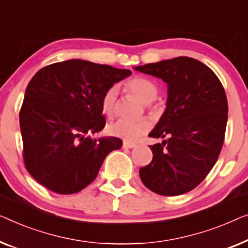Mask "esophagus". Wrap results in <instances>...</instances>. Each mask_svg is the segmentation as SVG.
Segmentation results:
<instances>
[{
  "mask_svg": "<svg viewBox=\"0 0 248 248\" xmlns=\"http://www.w3.org/2000/svg\"><path fill=\"white\" fill-rule=\"evenodd\" d=\"M124 148H135L136 147V144L135 142H129V141H124Z\"/></svg>",
  "mask_w": 248,
  "mask_h": 248,
  "instance_id": "obj_1",
  "label": "esophagus"
}]
</instances>
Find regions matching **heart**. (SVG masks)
Returning a JSON list of instances; mask_svg holds the SVG:
<instances>
[{
  "instance_id": "1",
  "label": "heart",
  "mask_w": 248,
  "mask_h": 248,
  "mask_svg": "<svg viewBox=\"0 0 248 248\" xmlns=\"http://www.w3.org/2000/svg\"><path fill=\"white\" fill-rule=\"evenodd\" d=\"M125 89L132 95L140 101L142 104H151L155 101L158 94V89L154 83L145 78H134L125 83ZM118 96L117 86H111L103 94L101 101V109L108 117H111L116 110V101ZM152 124L147 119H138L135 121H128L120 119L111 124L108 127V131L113 137L124 139V141H137L141 136L151 130Z\"/></svg>"
}]
</instances>
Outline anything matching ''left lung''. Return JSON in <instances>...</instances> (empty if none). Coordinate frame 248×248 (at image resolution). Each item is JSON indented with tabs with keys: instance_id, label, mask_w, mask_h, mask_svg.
<instances>
[{
	"instance_id": "1",
	"label": "left lung",
	"mask_w": 248,
	"mask_h": 248,
	"mask_svg": "<svg viewBox=\"0 0 248 248\" xmlns=\"http://www.w3.org/2000/svg\"><path fill=\"white\" fill-rule=\"evenodd\" d=\"M167 84L166 109L148 136L153 160L139 176L153 192L173 197L189 192L217 162L225 139L228 103L224 86L203 62L181 56L134 67Z\"/></svg>"
}]
</instances>
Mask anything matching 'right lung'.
<instances>
[{"label": "right lung", "mask_w": 248, "mask_h": 248, "mask_svg": "<svg viewBox=\"0 0 248 248\" xmlns=\"http://www.w3.org/2000/svg\"><path fill=\"white\" fill-rule=\"evenodd\" d=\"M130 75L82 59L36 73L24 93L20 128L24 165L37 182L59 194L78 193L93 182L108 154L123 146L117 137H91L106 125L101 101Z\"/></svg>", "instance_id": "right-lung-1"}]
</instances>
